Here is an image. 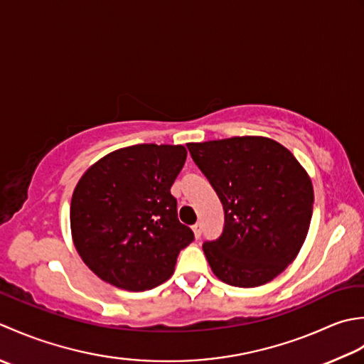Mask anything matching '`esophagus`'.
<instances>
[{
    "instance_id": "34e87169",
    "label": "esophagus",
    "mask_w": 364,
    "mask_h": 364,
    "mask_svg": "<svg viewBox=\"0 0 364 364\" xmlns=\"http://www.w3.org/2000/svg\"><path fill=\"white\" fill-rule=\"evenodd\" d=\"M193 232H195L196 239H199V237H201V234H203V226H201V223L193 225Z\"/></svg>"
}]
</instances>
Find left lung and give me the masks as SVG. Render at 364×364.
<instances>
[{"instance_id": "8db88e82", "label": "left lung", "mask_w": 364, "mask_h": 364, "mask_svg": "<svg viewBox=\"0 0 364 364\" xmlns=\"http://www.w3.org/2000/svg\"><path fill=\"white\" fill-rule=\"evenodd\" d=\"M187 147L225 209L223 234L203 245L215 277L235 287L267 284L286 270L306 239L314 190L305 168L265 136Z\"/></svg>"}]
</instances>
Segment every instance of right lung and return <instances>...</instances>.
<instances>
[{
	"label": "right lung",
	"instance_id": "obj_1",
	"mask_svg": "<svg viewBox=\"0 0 364 364\" xmlns=\"http://www.w3.org/2000/svg\"><path fill=\"white\" fill-rule=\"evenodd\" d=\"M185 159L181 144H135L81 176L70 203L72 240L100 279L139 292L173 275L181 250L195 239L171 195Z\"/></svg>",
	"mask_w": 364,
	"mask_h": 364
}]
</instances>
